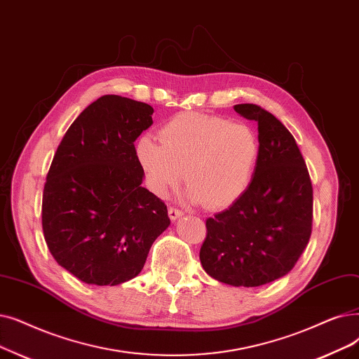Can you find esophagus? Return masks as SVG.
<instances>
[{"mask_svg": "<svg viewBox=\"0 0 359 359\" xmlns=\"http://www.w3.org/2000/svg\"><path fill=\"white\" fill-rule=\"evenodd\" d=\"M182 214H183V212H182L180 210L175 208V207H170V208H168V217H170V220H173V222L177 220L179 217H182Z\"/></svg>", "mask_w": 359, "mask_h": 359, "instance_id": "esophagus-1", "label": "esophagus"}]
</instances>
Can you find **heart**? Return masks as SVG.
Segmentation results:
<instances>
[{"mask_svg":"<svg viewBox=\"0 0 359 359\" xmlns=\"http://www.w3.org/2000/svg\"><path fill=\"white\" fill-rule=\"evenodd\" d=\"M160 142L139 139L135 154L149 189L161 198L184 179L186 199L211 210L230 207L246 192L257 165L259 142L255 132L227 118L182 113L160 129Z\"/></svg>","mask_w":359,"mask_h":359,"instance_id":"b5f03b06","label":"heart"}]
</instances>
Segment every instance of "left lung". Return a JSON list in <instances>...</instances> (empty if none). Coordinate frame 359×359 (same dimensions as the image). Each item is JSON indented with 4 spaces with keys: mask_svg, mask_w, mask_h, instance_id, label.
<instances>
[{
    "mask_svg": "<svg viewBox=\"0 0 359 359\" xmlns=\"http://www.w3.org/2000/svg\"><path fill=\"white\" fill-rule=\"evenodd\" d=\"M235 111L258 123V160L246 192L207 220L199 259L218 282L257 287L286 276L308 245L313 184L282 121L255 104H238Z\"/></svg>",
    "mask_w": 359,
    "mask_h": 359,
    "instance_id": "left-lung-1",
    "label": "left lung"
}]
</instances>
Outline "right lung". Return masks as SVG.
Here are the masks:
<instances>
[{"label": "right lung", "instance_id": "add662e5", "mask_svg": "<svg viewBox=\"0 0 359 359\" xmlns=\"http://www.w3.org/2000/svg\"><path fill=\"white\" fill-rule=\"evenodd\" d=\"M152 113L151 105L118 95L93 101L72 123L46 175V246L88 285L116 286L136 277L170 226L164 202L142 186L135 154Z\"/></svg>", "mask_w": 359, "mask_h": 359}]
</instances>
